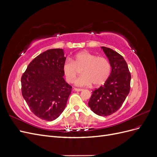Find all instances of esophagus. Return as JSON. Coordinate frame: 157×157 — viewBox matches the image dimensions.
<instances>
[{
    "label": "esophagus",
    "mask_w": 157,
    "mask_h": 157,
    "mask_svg": "<svg viewBox=\"0 0 157 157\" xmlns=\"http://www.w3.org/2000/svg\"><path fill=\"white\" fill-rule=\"evenodd\" d=\"M74 90H75V91H76V92H81V91H82V89L74 88Z\"/></svg>",
    "instance_id": "1"
}]
</instances>
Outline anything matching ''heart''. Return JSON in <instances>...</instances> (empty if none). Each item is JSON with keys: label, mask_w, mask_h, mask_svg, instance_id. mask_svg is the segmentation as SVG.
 Listing matches in <instances>:
<instances>
[{"label": "heart", "mask_w": 157, "mask_h": 157, "mask_svg": "<svg viewBox=\"0 0 157 157\" xmlns=\"http://www.w3.org/2000/svg\"><path fill=\"white\" fill-rule=\"evenodd\" d=\"M82 75L75 81L77 86H88L93 84L98 86L105 82L111 74V66L109 60L98 57L88 52H81L75 55L73 61H65L63 72L68 82H73L77 75L78 69Z\"/></svg>", "instance_id": "1"}]
</instances>
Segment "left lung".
Here are the masks:
<instances>
[{"label": "left lung", "instance_id": "1", "mask_svg": "<svg viewBox=\"0 0 157 157\" xmlns=\"http://www.w3.org/2000/svg\"><path fill=\"white\" fill-rule=\"evenodd\" d=\"M101 48L111 63V72L104 84L92 92L88 106L99 116H109L120 109L129 94L131 75L121 54L107 47Z\"/></svg>", "mask_w": 157, "mask_h": 157}]
</instances>
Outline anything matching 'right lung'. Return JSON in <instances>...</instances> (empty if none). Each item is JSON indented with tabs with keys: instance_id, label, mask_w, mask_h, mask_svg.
Masks as SVG:
<instances>
[{
	"instance_id": "1",
	"label": "right lung",
	"mask_w": 157,
	"mask_h": 157,
	"mask_svg": "<svg viewBox=\"0 0 157 157\" xmlns=\"http://www.w3.org/2000/svg\"><path fill=\"white\" fill-rule=\"evenodd\" d=\"M65 59L63 50H48L31 61L21 77L22 96L42 120L56 119L66 107L72 87L63 78Z\"/></svg>"
}]
</instances>
